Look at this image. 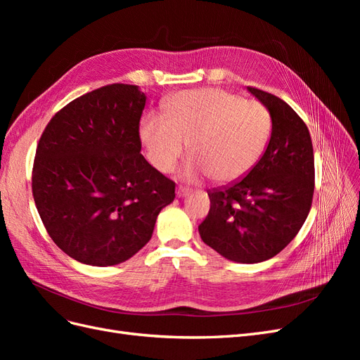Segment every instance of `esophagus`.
Wrapping results in <instances>:
<instances>
[{
	"label": "esophagus",
	"mask_w": 360,
	"mask_h": 360,
	"mask_svg": "<svg viewBox=\"0 0 360 360\" xmlns=\"http://www.w3.org/2000/svg\"><path fill=\"white\" fill-rule=\"evenodd\" d=\"M176 193H177L179 198H183V197H186V195H189V189L184 188V186H179Z\"/></svg>",
	"instance_id": "esophagus-1"
}]
</instances>
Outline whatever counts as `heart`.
<instances>
[{"instance_id": "1", "label": "heart", "mask_w": 360, "mask_h": 360, "mask_svg": "<svg viewBox=\"0 0 360 360\" xmlns=\"http://www.w3.org/2000/svg\"><path fill=\"white\" fill-rule=\"evenodd\" d=\"M271 135V114L264 103L245 101L222 89H202L172 96L165 120L148 117L141 139L150 162L171 172L188 144L184 174L207 176L217 184L243 179L264 155Z\"/></svg>"}]
</instances>
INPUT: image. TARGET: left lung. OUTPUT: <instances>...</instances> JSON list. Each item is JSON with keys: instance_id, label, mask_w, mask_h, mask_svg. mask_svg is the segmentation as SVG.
Instances as JSON below:
<instances>
[{"instance_id": "left-lung-1", "label": "left lung", "mask_w": 360, "mask_h": 360, "mask_svg": "<svg viewBox=\"0 0 360 360\" xmlns=\"http://www.w3.org/2000/svg\"><path fill=\"white\" fill-rule=\"evenodd\" d=\"M271 114V136L259 162L230 186L207 191L210 210L198 231L205 245L236 263H261L279 254L302 228L314 197L309 130L275 94L248 86Z\"/></svg>"}]
</instances>
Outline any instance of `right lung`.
<instances>
[{
	"label": "right lung",
	"mask_w": 360,
	"mask_h": 360,
	"mask_svg": "<svg viewBox=\"0 0 360 360\" xmlns=\"http://www.w3.org/2000/svg\"><path fill=\"white\" fill-rule=\"evenodd\" d=\"M146 94L111 84L72 101L43 130L32 197L63 252L90 266H115L151 238L176 183L141 155Z\"/></svg>",
	"instance_id": "obj_1"
}]
</instances>
